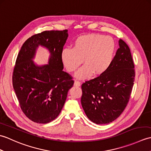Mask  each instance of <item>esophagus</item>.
<instances>
[{
    "mask_svg": "<svg viewBox=\"0 0 151 151\" xmlns=\"http://www.w3.org/2000/svg\"><path fill=\"white\" fill-rule=\"evenodd\" d=\"M81 82L78 81H75V82H74V86H78V87H79V86H81Z\"/></svg>",
    "mask_w": 151,
    "mask_h": 151,
    "instance_id": "34e87169",
    "label": "esophagus"
}]
</instances>
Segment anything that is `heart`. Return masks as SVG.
Returning a JSON list of instances; mask_svg holds the SVG:
<instances>
[{
    "mask_svg": "<svg viewBox=\"0 0 151 151\" xmlns=\"http://www.w3.org/2000/svg\"><path fill=\"white\" fill-rule=\"evenodd\" d=\"M115 49L111 37L101 34H88L76 38L73 49H64L61 58L67 71L73 72L82 63L84 65L75 73L78 79H87L104 74L110 67Z\"/></svg>",
    "mask_w": 151,
    "mask_h": 151,
    "instance_id": "heart-1",
    "label": "heart"
}]
</instances>
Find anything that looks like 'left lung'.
<instances>
[{"label": "left lung", "instance_id": "8db88e82", "mask_svg": "<svg viewBox=\"0 0 151 151\" xmlns=\"http://www.w3.org/2000/svg\"><path fill=\"white\" fill-rule=\"evenodd\" d=\"M119 46L106 71L82 85V108L89 119L97 124L116 119L126 108L132 89L135 70L130 50L122 40Z\"/></svg>", "mask_w": 151, "mask_h": 151}]
</instances>
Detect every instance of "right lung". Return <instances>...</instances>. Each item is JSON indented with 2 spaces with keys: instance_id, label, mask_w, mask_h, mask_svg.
<instances>
[{
  "instance_id": "add662e5",
  "label": "right lung",
  "mask_w": 151,
  "mask_h": 151,
  "mask_svg": "<svg viewBox=\"0 0 151 151\" xmlns=\"http://www.w3.org/2000/svg\"><path fill=\"white\" fill-rule=\"evenodd\" d=\"M67 30L44 31L25 41L16 60L13 86L21 110L37 123H50L58 116L74 81L63 70L61 58L68 37ZM50 53L48 64L39 66L33 61L37 48Z\"/></svg>"
}]
</instances>
